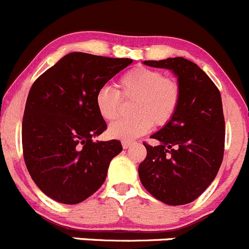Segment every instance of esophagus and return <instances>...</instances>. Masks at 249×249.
Segmentation results:
<instances>
[{"label": "esophagus", "instance_id": "obj_1", "mask_svg": "<svg viewBox=\"0 0 249 249\" xmlns=\"http://www.w3.org/2000/svg\"><path fill=\"white\" fill-rule=\"evenodd\" d=\"M122 145H123V147H124V148H127V147H130V146H131V145H134V141L123 140L122 141Z\"/></svg>", "mask_w": 249, "mask_h": 249}]
</instances>
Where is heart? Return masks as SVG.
<instances>
[{
  "instance_id": "1",
  "label": "heart",
  "mask_w": 249,
  "mask_h": 249,
  "mask_svg": "<svg viewBox=\"0 0 249 249\" xmlns=\"http://www.w3.org/2000/svg\"><path fill=\"white\" fill-rule=\"evenodd\" d=\"M119 90L103 85L97 89L94 104L98 114L107 122L117 119L122 109L123 98H135L132 104L134 117L119 119L110 124V136L123 140H131L143 135L152 124L163 126L171 122L179 108L182 89L173 78L166 77L162 71L136 67L119 78Z\"/></svg>"
}]
</instances>
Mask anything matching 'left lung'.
<instances>
[{
	"label": "left lung",
	"mask_w": 249,
	"mask_h": 249,
	"mask_svg": "<svg viewBox=\"0 0 249 249\" xmlns=\"http://www.w3.org/2000/svg\"><path fill=\"white\" fill-rule=\"evenodd\" d=\"M143 64L168 69L182 89L179 108L171 122L143 142L147 155L139 166L145 189L168 205L194 201L215 179L224 159L225 118L219 88L196 64L169 57Z\"/></svg>",
	"instance_id": "left-lung-1"
}]
</instances>
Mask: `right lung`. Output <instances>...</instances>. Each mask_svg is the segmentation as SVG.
Segmentation results:
<instances>
[{"instance_id":"add662e5","label":"right lung","mask_w":249,"mask_h":249,"mask_svg":"<svg viewBox=\"0 0 249 249\" xmlns=\"http://www.w3.org/2000/svg\"><path fill=\"white\" fill-rule=\"evenodd\" d=\"M132 62L70 53L33 83L22 123L23 157L39 189L62 204H78L104 183L119 140L94 141L107 130L94 96Z\"/></svg>"}]
</instances>
